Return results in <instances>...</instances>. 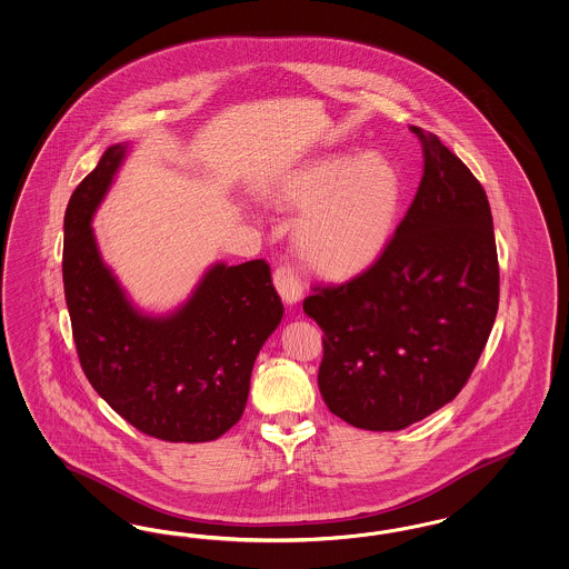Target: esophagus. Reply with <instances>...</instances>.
<instances>
[{
  "mask_svg": "<svg viewBox=\"0 0 569 569\" xmlns=\"http://www.w3.org/2000/svg\"><path fill=\"white\" fill-rule=\"evenodd\" d=\"M274 288L286 305H296L302 298V281L292 267H279L273 274Z\"/></svg>",
  "mask_w": 569,
  "mask_h": 569,
  "instance_id": "obj_1",
  "label": "esophagus"
}]
</instances>
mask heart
Masks as SVG:
<instances>
[{
  "label": "heart",
  "mask_w": 569,
  "mask_h": 569,
  "mask_svg": "<svg viewBox=\"0 0 569 569\" xmlns=\"http://www.w3.org/2000/svg\"><path fill=\"white\" fill-rule=\"evenodd\" d=\"M273 203L300 213L295 246L316 273H362L386 250L400 204V180L377 154L326 157L298 167L274 186Z\"/></svg>",
  "instance_id": "b5f03b06"
}]
</instances>
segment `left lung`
I'll use <instances>...</instances> for the list:
<instances>
[{"mask_svg":"<svg viewBox=\"0 0 569 569\" xmlns=\"http://www.w3.org/2000/svg\"><path fill=\"white\" fill-rule=\"evenodd\" d=\"M423 178L383 253L341 286L313 288L302 309L323 330L318 383L353 428L396 432L466 386L491 335L500 267L487 194L433 136Z\"/></svg>","mask_w":569,"mask_h":569,"instance_id":"1","label":"left lung"}]
</instances>
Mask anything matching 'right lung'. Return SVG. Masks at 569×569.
Masks as SVG:
<instances>
[{"mask_svg": "<svg viewBox=\"0 0 569 569\" xmlns=\"http://www.w3.org/2000/svg\"><path fill=\"white\" fill-rule=\"evenodd\" d=\"M127 143L110 146L66 211L63 286L80 366L94 391L139 432L207 442L243 415L251 368L283 316L271 267L213 264L178 311L141 313L101 260L92 213Z\"/></svg>", "mask_w": 569, "mask_h": 569, "instance_id": "right-lung-1", "label": "right lung"}]
</instances>
